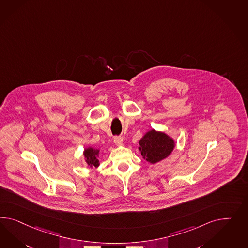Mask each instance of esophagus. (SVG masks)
Returning a JSON list of instances; mask_svg holds the SVG:
<instances>
[{
    "label": "esophagus",
    "instance_id": "obj_1",
    "mask_svg": "<svg viewBox=\"0 0 248 248\" xmlns=\"http://www.w3.org/2000/svg\"><path fill=\"white\" fill-rule=\"evenodd\" d=\"M114 144H116V145H121L123 143V137H121V136H114Z\"/></svg>",
    "mask_w": 248,
    "mask_h": 248
}]
</instances>
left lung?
<instances>
[{"instance_id":"1","label":"left lung","mask_w":248,"mask_h":248,"mask_svg":"<svg viewBox=\"0 0 248 248\" xmlns=\"http://www.w3.org/2000/svg\"><path fill=\"white\" fill-rule=\"evenodd\" d=\"M174 139L169 134L152 129L139 141V151L145 161L155 164L169 157L174 150Z\"/></svg>"}]
</instances>
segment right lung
Segmentation results:
<instances>
[{
	"instance_id": "right-lung-1",
	"label": "right lung",
	"mask_w": 248,
	"mask_h": 248,
	"mask_svg": "<svg viewBox=\"0 0 248 248\" xmlns=\"http://www.w3.org/2000/svg\"><path fill=\"white\" fill-rule=\"evenodd\" d=\"M99 154H100V149H94L93 147L85 148L83 155H84V160L86 161L88 167L97 168L100 165V161L98 159Z\"/></svg>"
}]
</instances>
